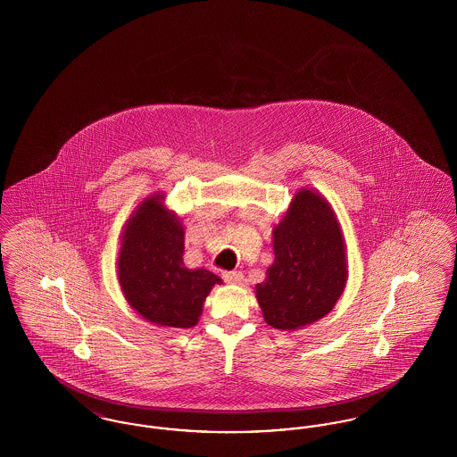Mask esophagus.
Instances as JSON below:
<instances>
[{
    "instance_id": "esophagus-1",
    "label": "esophagus",
    "mask_w": 457,
    "mask_h": 457,
    "mask_svg": "<svg viewBox=\"0 0 457 457\" xmlns=\"http://www.w3.org/2000/svg\"><path fill=\"white\" fill-rule=\"evenodd\" d=\"M222 279L228 284H241L243 283V274L239 270H224Z\"/></svg>"
}]
</instances>
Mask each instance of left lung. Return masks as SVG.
Instances as JSON below:
<instances>
[{
  "instance_id": "1",
  "label": "left lung",
  "mask_w": 457,
  "mask_h": 457,
  "mask_svg": "<svg viewBox=\"0 0 457 457\" xmlns=\"http://www.w3.org/2000/svg\"><path fill=\"white\" fill-rule=\"evenodd\" d=\"M274 263L257 284V300L269 326L293 330L334 308L346 284L345 243L326 200L298 192L274 229Z\"/></svg>"
}]
</instances>
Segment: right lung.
I'll use <instances>...</instances> for the list:
<instances>
[{
	"label": "right lung",
	"mask_w": 457,
	"mask_h": 457,
	"mask_svg": "<svg viewBox=\"0 0 457 457\" xmlns=\"http://www.w3.org/2000/svg\"><path fill=\"white\" fill-rule=\"evenodd\" d=\"M161 198H147L123 233L120 286L133 310L149 322L188 328L195 326L209 291L220 279L207 269L185 267V231Z\"/></svg>",
	"instance_id": "obj_1"
}]
</instances>
